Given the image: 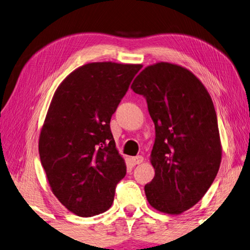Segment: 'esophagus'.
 <instances>
[{
    "instance_id": "34e87169",
    "label": "esophagus",
    "mask_w": 250,
    "mask_h": 250,
    "mask_svg": "<svg viewBox=\"0 0 250 250\" xmlns=\"http://www.w3.org/2000/svg\"><path fill=\"white\" fill-rule=\"evenodd\" d=\"M143 156L142 155H137V156H133V158H131V161H132V163L134 166H137V164H140L143 162Z\"/></svg>"
}]
</instances>
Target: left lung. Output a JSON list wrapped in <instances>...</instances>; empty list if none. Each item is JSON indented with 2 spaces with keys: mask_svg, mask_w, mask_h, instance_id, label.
I'll use <instances>...</instances> for the list:
<instances>
[{
  "mask_svg": "<svg viewBox=\"0 0 250 250\" xmlns=\"http://www.w3.org/2000/svg\"><path fill=\"white\" fill-rule=\"evenodd\" d=\"M131 88L146 98L155 126L147 202L163 213H183L205 195L221 166L213 101L191 71L168 62L147 66Z\"/></svg>",
  "mask_w": 250,
  "mask_h": 250,
  "instance_id": "8db88e82",
  "label": "left lung"
}]
</instances>
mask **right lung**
I'll return each mask as SVG.
<instances>
[{"label": "right lung", "instance_id": "right-lung-1", "mask_svg": "<svg viewBox=\"0 0 250 250\" xmlns=\"http://www.w3.org/2000/svg\"><path fill=\"white\" fill-rule=\"evenodd\" d=\"M141 68L111 62L83 65L53 97L40 135L41 163L55 196L78 216L107 210L125 176L110 120Z\"/></svg>", "mask_w": 250, "mask_h": 250}]
</instances>
